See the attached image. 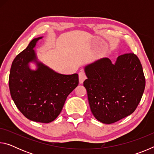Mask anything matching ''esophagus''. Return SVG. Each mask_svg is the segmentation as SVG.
Instances as JSON below:
<instances>
[{
	"instance_id": "esophagus-1",
	"label": "esophagus",
	"mask_w": 154,
	"mask_h": 154,
	"mask_svg": "<svg viewBox=\"0 0 154 154\" xmlns=\"http://www.w3.org/2000/svg\"><path fill=\"white\" fill-rule=\"evenodd\" d=\"M86 74L84 71H81L79 72V83H83V81L86 79Z\"/></svg>"
}]
</instances>
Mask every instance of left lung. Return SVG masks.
<instances>
[{
    "mask_svg": "<svg viewBox=\"0 0 154 154\" xmlns=\"http://www.w3.org/2000/svg\"><path fill=\"white\" fill-rule=\"evenodd\" d=\"M83 82L94 116L103 124L115 123L135 111L145 87L142 65L134 53L118 57L115 64L103 58L87 65Z\"/></svg>",
    "mask_w": 154,
    "mask_h": 154,
    "instance_id": "8db88e82",
    "label": "left lung"
}]
</instances>
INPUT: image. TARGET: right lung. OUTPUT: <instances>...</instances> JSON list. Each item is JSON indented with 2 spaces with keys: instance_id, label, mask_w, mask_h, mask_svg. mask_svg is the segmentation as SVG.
I'll return each instance as SVG.
<instances>
[{
  "instance_id": "add662e5",
  "label": "right lung",
  "mask_w": 154,
  "mask_h": 154,
  "mask_svg": "<svg viewBox=\"0 0 154 154\" xmlns=\"http://www.w3.org/2000/svg\"><path fill=\"white\" fill-rule=\"evenodd\" d=\"M42 38H35L15 57L10 70L9 86L15 105L26 118L49 123L59 116L67 96L79 84L77 73H58L37 60L34 48ZM35 62L36 70L29 62Z\"/></svg>"
}]
</instances>
